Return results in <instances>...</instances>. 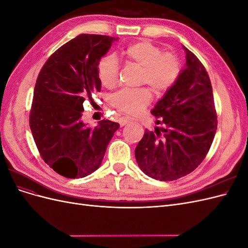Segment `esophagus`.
<instances>
[{
    "mask_svg": "<svg viewBox=\"0 0 248 248\" xmlns=\"http://www.w3.org/2000/svg\"><path fill=\"white\" fill-rule=\"evenodd\" d=\"M130 121H131V119L128 118V117H122V118L119 119V123H120V125H121V126L126 125L127 123L130 122Z\"/></svg>",
    "mask_w": 248,
    "mask_h": 248,
    "instance_id": "34e87169",
    "label": "esophagus"
}]
</instances>
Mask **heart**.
<instances>
[{"mask_svg": "<svg viewBox=\"0 0 248 248\" xmlns=\"http://www.w3.org/2000/svg\"><path fill=\"white\" fill-rule=\"evenodd\" d=\"M124 55L129 61L141 67L140 82L148 84L157 94H163L176 84L181 63L172 52H162V49L150 41H139L126 47ZM119 63L111 56L101 58L97 65L99 80L106 88H114L119 79ZM152 100V93L149 88L137 90H121L111 99L118 110L131 116L140 114Z\"/></svg>", "mask_w": 248, "mask_h": 248, "instance_id": "b5f03b06", "label": "heart"}]
</instances>
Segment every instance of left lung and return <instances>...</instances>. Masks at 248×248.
Masks as SVG:
<instances>
[{"label":"left lung","instance_id":"obj_1","mask_svg":"<svg viewBox=\"0 0 248 248\" xmlns=\"http://www.w3.org/2000/svg\"><path fill=\"white\" fill-rule=\"evenodd\" d=\"M183 48L185 68L151 110L161 127L146 129L136 148L140 170L160 181H174L196 170L209 152L217 129L208 73L196 55Z\"/></svg>","mask_w":248,"mask_h":248}]
</instances>
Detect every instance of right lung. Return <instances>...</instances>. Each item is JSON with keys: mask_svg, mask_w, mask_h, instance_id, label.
<instances>
[{"mask_svg": "<svg viewBox=\"0 0 248 248\" xmlns=\"http://www.w3.org/2000/svg\"><path fill=\"white\" fill-rule=\"evenodd\" d=\"M117 40L80 34L52 54L37 78L30 128L44 162L66 178H84L100 167L119 124L102 120L94 128L81 121L82 103L100 91L97 65Z\"/></svg>", "mask_w": 248, "mask_h": 248, "instance_id": "add662e5", "label": "right lung"}]
</instances>
